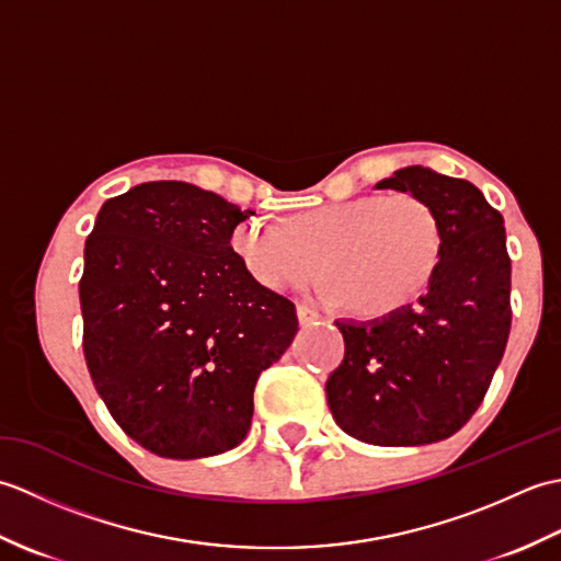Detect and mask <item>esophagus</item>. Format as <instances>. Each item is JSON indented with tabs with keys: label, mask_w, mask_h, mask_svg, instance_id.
Segmentation results:
<instances>
[{
	"label": "esophagus",
	"mask_w": 561,
	"mask_h": 561,
	"mask_svg": "<svg viewBox=\"0 0 561 561\" xmlns=\"http://www.w3.org/2000/svg\"><path fill=\"white\" fill-rule=\"evenodd\" d=\"M296 316H299V323L301 325H311V323H316V320L320 318L316 311H311V308L308 306H296Z\"/></svg>",
	"instance_id": "esophagus-1"
}]
</instances>
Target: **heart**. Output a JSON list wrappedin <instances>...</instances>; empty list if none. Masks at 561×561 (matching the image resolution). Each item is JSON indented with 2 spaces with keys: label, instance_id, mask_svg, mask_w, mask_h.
<instances>
[{
  "label": "heart",
  "instance_id": "obj_1",
  "mask_svg": "<svg viewBox=\"0 0 561 561\" xmlns=\"http://www.w3.org/2000/svg\"><path fill=\"white\" fill-rule=\"evenodd\" d=\"M231 248L270 291L308 287L325 270V299H352L356 311L386 316L420 299L432 284L444 229L422 197L364 195L299 211L289 224L243 221L233 229Z\"/></svg>",
  "mask_w": 561,
  "mask_h": 561
}]
</instances>
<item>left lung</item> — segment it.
<instances>
[{
  "label": "left lung",
  "instance_id": "obj_1",
  "mask_svg": "<svg viewBox=\"0 0 561 561\" xmlns=\"http://www.w3.org/2000/svg\"><path fill=\"white\" fill-rule=\"evenodd\" d=\"M438 214L444 255L414 306L368 323L335 320L344 359L325 392L342 432L374 446H424L458 432L486 396L511 330L504 217L462 178L408 165L376 185Z\"/></svg>",
  "mask_w": 561,
  "mask_h": 561
}]
</instances>
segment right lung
Here are the masks:
<instances>
[{
  "instance_id": "1",
  "label": "right lung",
  "mask_w": 561,
  "mask_h": 561,
  "mask_svg": "<svg viewBox=\"0 0 561 561\" xmlns=\"http://www.w3.org/2000/svg\"><path fill=\"white\" fill-rule=\"evenodd\" d=\"M241 211L181 181L141 183L101 207L83 248V356L113 420L141 448L193 460L236 448L260 374L299 318L231 248Z\"/></svg>"
}]
</instances>
